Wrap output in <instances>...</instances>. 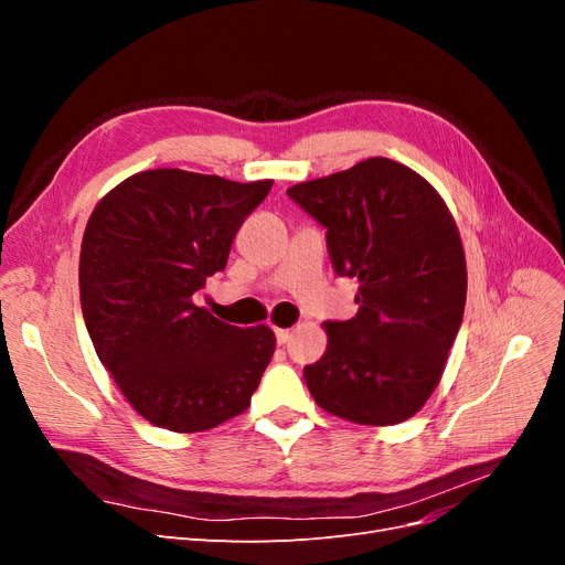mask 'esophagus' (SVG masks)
<instances>
[{
	"label": "esophagus",
	"instance_id": "obj_1",
	"mask_svg": "<svg viewBox=\"0 0 565 565\" xmlns=\"http://www.w3.org/2000/svg\"><path fill=\"white\" fill-rule=\"evenodd\" d=\"M289 337H292V332H289V330H276V341H278L280 347H285V344H287Z\"/></svg>",
	"mask_w": 565,
	"mask_h": 565
}]
</instances>
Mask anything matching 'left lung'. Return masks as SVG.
Returning a JSON list of instances; mask_svg holds the SVG:
<instances>
[{"instance_id":"1","label":"left lung","mask_w":565,"mask_h":565,"mask_svg":"<svg viewBox=\"0 0 565 565\" xmlns=\"http://www.w3.org/2000/svg\"><path fill=\"white\" fill-rule=\"evenodd\" d=\"M328 228L337 276L358 278V313L328 320V349L303 380L313 401L355 424L419 413L440 382L467 301V262L448 204L413 169L370 158L287 188Z\"/></svg>"}]
</instances>
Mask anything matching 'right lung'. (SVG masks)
Here are the masks:
<instances>
[{"instance_id": "add662e5", "label": "right lung", "mask_w": 565, "mask_h": 565, "mask_svg": "<svg viewBox=\"0 0 565 565\" xmlns=\"http://www.w3.org/2000/svg\"><path fill=\"white\" fill-rule=\"evenodd\" d=\"M273 181L183 169L134 174L82 237L79 301L98 361L160 429L207 431L247 409L276 351L266 324L235 328L195 303Z\"/></svg>"}]
</instances>
